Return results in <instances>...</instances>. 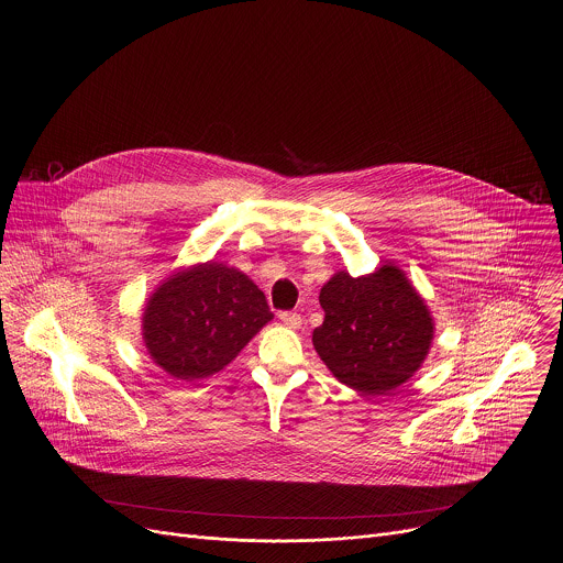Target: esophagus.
Segmentation results:
<instances>
[{
	"instance_id": "34e87169",
	"label": "esophagus",
	"mask_w": 563,
	"mask_h": 563,
	"mask_svg": "<svg viewBox=\"0 0 563 563\" xmlns=\"http://www.w3.org/2000/svg\"><path fill=\"white\" fill-rule=\"evenodd\" d=\"M280 322L289 329H300L302 327V318L298 313H291V311H283L280 313Z\"/></svg>"
}]
</instances>
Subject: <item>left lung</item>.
Returning <instances> with one entry per match:
<instances>
[{"label": "left lung", "instance_id": "left-lung-1", "mask_svg": "<svg viewBox=\"0 0 563 563\" xmlns=\"http://www.w3.org/2000/svg\"><path fill=\"white\" fill-rule=\"evenodd\" d=\"M324 322L313 345L339 383L365 396H385L424 363L435 322L407 274L385 263L365 276L345 269L320 291Z\"/></svg>", "mask_w": 563, "mask_h": 563}]
</instances>
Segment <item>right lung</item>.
Segmentation results:
<instances>
[{"instance_id":"obj_1","label":"right lung","mask_w":563,"mask_h":563,"mask_svg":"<svg viewBox=\"0 0 563 563\" xmlns=\"http://www.w3.org/2000/svg\"><path fill=\"white\" fill-rule=\"evenodd\" d=\"M274 313L265 294L236 267L218 261L172 272L143 309L150 358L178 380L222 372Z\"/></svg>"}]
</instances>
